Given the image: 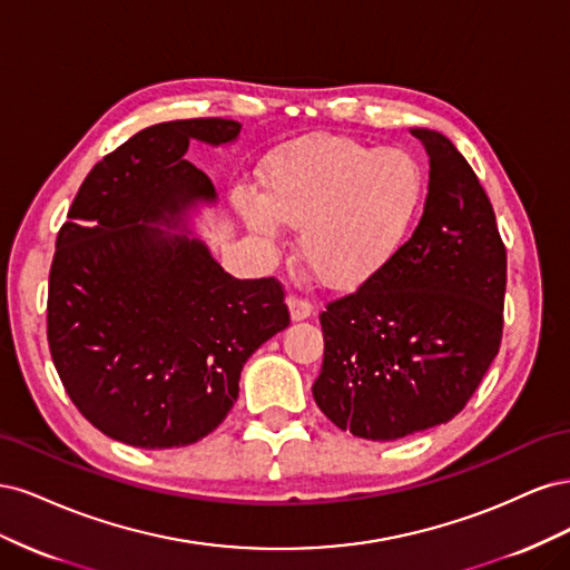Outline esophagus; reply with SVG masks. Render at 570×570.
<instances>
[{
	"instance_id": "34e87169",
	"label": "esophagus",
	"mask_w": 570,
	"mask_h": 570,
	"mask_svg": "<svg viewBox=\"0 0 570 570\" xmlns=\"http://www.w3.org/2000/svg\"><path fill=\"white\" fill-rule=\"evenodd\" d=\"M287 306H289V316L292 321H304L314 314V304L308 302L306 297L299 295H289L287 297Z\"/></svg>"
}]
</instances>
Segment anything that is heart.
I'll return each mask as SVG.
<instances>
[{
  "label": "heart",
  "instance_id": "heart-1",
  "mask_svg": "<svg viewBox=\"0 0 570 570\" xmlns=\"http://www.w3.org/2000/svg\"><path fill=\"white\" fill-rule=\"evenodd\" d=\"M264 193L239 189L237 209L268 239L299 228V256L331 287H354L402 252L416 223L425 178L404 149L314 135L283 147L264 168Z\"/></svg>",
  "mask_w": 570,
  "mask_h": 570
}]
</instances>
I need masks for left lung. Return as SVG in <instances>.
I'll list each match as a JSON object with an SVG mask.
<instances>
[{
  "label": "left lung",
  "instance_id": "1",
  "mask_svg": "<svg viewBox=\"0 0 570 570\" xmlns=\"http://www.w3.org/2000/svg\"><path fill=\"white\" fill-rule=\"evenodd\" d=\"M425 145V209L402 252L325 304L318 409L352 435L387 442L469 404L502 344L507 247L471 164L444 135Z\"/></svg>",
  "mask_w": 570,
  "mask_h": 570
}]
</instances>
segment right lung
I'll use <instances>...</instances> for the list:
<instances>
[{
	"label": "right lung",
	"mask_w": 570,
	"mask_h": 570,
	"mask_svg": "<svg viewBox=\"0 0 570 570\" xmlns=\"http://www.w3.org/2000/svg\"><path fill=\"white\" fill-rule=\"evenodd\" d=\"M237 120L157 124L82 180L49 268L47 342L78 411L140 450L195 444L237 400L245 361L289 325L283 283L237 281L199 239L166 235L214 185L185 151L230 142Z\"/></svg>",
	"instance_id": "add662e5"
}]
</instances>
